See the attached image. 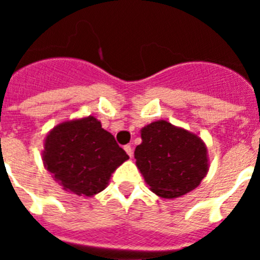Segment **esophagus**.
Masks as SVG:
<instances>
[{"instance_id": "esophagus-1", "label": "esophagus", "mask_w": 260, "mask_h": 260, "mask_svg": "<svg viewBox=\"0 0 260 260\" xmlns=\"http://www.w3.org/2000/svg\"><path fill=\"white\" fill-rule=\"evenodd\" d=\"M123 148H125V151H126V153H127L128 156H130V157H133V148L130 146H125L123 147Z\"/></svg>"}]
</instances>
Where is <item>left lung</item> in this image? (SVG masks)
Listing matches in <instances>:
<instances>
[{"label": "left lung", "mask_w": 260, "mask_h": 260, "mask_svg": "<svg viewBox=\"0 0 260 260\" xmlns=\"http://www.w3.org/2000/svg\"><path fill=\"white\" fill-rule=\"evenodd\" d=\"M134 156L152 192L173 199L201 185L210 168L207 146L186 128L158 119L141 130Z\"/></svg>", "instance_id": "8db88e82"}]
</instances>
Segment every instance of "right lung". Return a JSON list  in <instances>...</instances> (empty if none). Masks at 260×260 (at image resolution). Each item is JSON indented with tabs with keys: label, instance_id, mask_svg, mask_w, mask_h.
<instances>
[{
	"label": "right lung",
	"instance_id": "right-lung-1",
	"mask_svg": "<svg viewBox=\"0 0 260 260\" xmlns=\"http://www.w3.org/2000/svg\"><path fill=\"white\" fill-rule=\"evenodd\" d=\"M43 162L65 191L93 197L128 158L96 117L63 121L44 139Z\"/></svg>",
	"mask_w": 260,
	"mask_h": 260
}]
</instances>
